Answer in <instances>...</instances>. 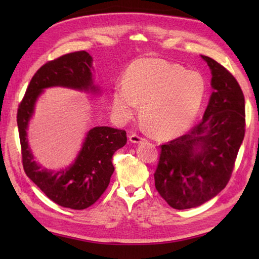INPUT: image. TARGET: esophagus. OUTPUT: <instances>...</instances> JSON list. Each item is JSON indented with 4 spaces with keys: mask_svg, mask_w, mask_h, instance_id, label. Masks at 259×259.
<instances>
[{
    "mask_svg": "<svg viewBox=\"0 0 259 259\" xmlns=\"http://www.w3.org/2000/svg\"><path fill=\"white\" fill-rule=\"evenodd\" d=\"M129 140L133 142V144H139V142H142V141H146L147 139L145 138V137H141L139 135H136V134H131L129 136Z\"/></svg>",
    "mask_w": 259,
    "mask_h": 259,
    "instance_id": "esophagus-1",
    "label": "esophagus"
}]
</instances>
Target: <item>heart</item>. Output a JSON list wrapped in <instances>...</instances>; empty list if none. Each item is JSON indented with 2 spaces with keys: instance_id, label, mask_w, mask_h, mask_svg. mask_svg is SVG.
<instances>
[{
  "instance_id": "b5f03b06",
  "label": "heart",
  "mask_w": 259,
  "mask_h": 259,
  "mask_svg": "<svg viewBox=\"0 0 259 259\" xmlns=\"http://www.w3.org/2000/svg\"><path fill=\"white\" fill-rule=\"evenodd\" d=\"M206 90V80L197 71L162 59H139L126 69L124 83L114 85L112 109L120 121H126L141 102V118L152 133L171 137L194 122Z\"/></svg>"
}]
</instances>
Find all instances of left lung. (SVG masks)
Returning <instances> with one entry per match:
<instances>
[{
    "instance_id": "1",
    "label": "left lung",
    "mask_w": 259,
    "mask_h": 259,
    "mask_svg": "<svg viewBox=\"0 0 259 259\" xmlns=\"http://www.w3.org/2000/svg\"><path fill=\"white\" fill-rule=\"evenodd\" d=\"M211 70V93L201 122L161 145L155 186L175 209L202 205L232 177L245 137V98L235 76L213 59L201 56Z\"/></svg>"
}]
</instances>
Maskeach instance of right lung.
Instances as JSON below:
<instances>
[{"mask_svg": "<svg viewBox=\"0 0 259 259\" xmlns=\"http://www.w3.org/2000/svg\"><path fill=\"white\" fill-rule=\"evenodd\" d=\"M91 67L92 58L85 51L64 54L43 64L32 76L16 115L22 163L26 176L49 199L60 206L76 210L93 205L108 188L114 170L112 156L126 144V133L110 126H96L88 134L72 166L53 172L42 169L33 160L27 146L26 128L36 98L46 88L61 85L96 91Z\"/></svg>", "mask_w": 259, "mask_h": 259, "instance_id": "right-lung-1", "label": "right lung"}]
</instances>
